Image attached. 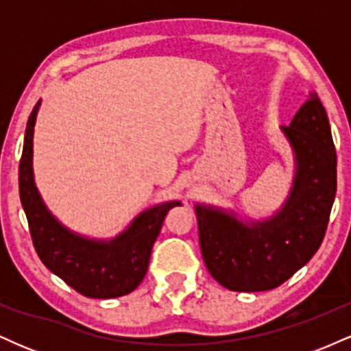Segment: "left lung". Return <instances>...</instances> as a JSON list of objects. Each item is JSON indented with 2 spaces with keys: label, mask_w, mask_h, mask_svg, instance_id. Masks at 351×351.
<instances>
[{
  "label": "left lung",
  "mask_w": 351,
  "mask_h": 351,
  "mask_svg": "<svg viewBox=\"0 0 351 351\" xmlns=\"http://www.w3.org/2000/svg\"><path fill=\"white\" fill-rule=\"evenodd\" d=\"M295 173L287 199L265 219L195 204L199 245L213 279L236 292H263L291 279L318 251L337 193V153L325 107L315 92L280 128Z\"/></svg>",
  "instance_id": "8db88e82"
}]
</instances>
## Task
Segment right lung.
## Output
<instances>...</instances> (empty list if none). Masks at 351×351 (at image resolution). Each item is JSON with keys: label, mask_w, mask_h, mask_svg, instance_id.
<instances>
[{"label": "right lung", "mask_w": 351, "mask_h": 351, "mask_svg": "<svg viewBox=\"0 0 351 351\" xmlns=\"http://www.w3.org/2000/svg\"><path fill=\"white\" fill-rule=\"evenodd\" d=\"M41 100L27 120L21 162L19 198L39 259L74 291L90 299H114L134 292L147 274L153 243L165 216L181 201L145 209L112 239H92L64 226L47 209L34 183L33 136Z\"/></svg>", "instance_id": "right-lung-1"}]
</instances>
